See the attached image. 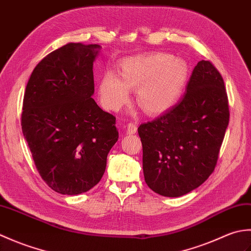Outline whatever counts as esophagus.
Instances as JSON below:
<instances>
[{"label":"esophagus","mask_w":251,"mask_h":251,"mask_svg":"<svg viewBox=\"0 0 251 251\" xmlns=\"http://www.w3.org/2000/svg\"><path fill=\"white\" fill-rule=\"evenodd\" d=\"M136 132H137L136 123H128V124H127V134L134 135Z\"/></svg>","instance_id":"obj_1"}]
</instances>
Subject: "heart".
<instances>
[{
	"mask_svg": "<svg viewBox=\"0 0 251 251\" xmlns=\"http://www.w3.org/2000/svg\"><path fill=\"white\" fill-rule=\"evenodd\" d=\"M120 68L122 79L108 71L99 82L100 101L110 111L120 110L129 89H137L138 104L149 114H162L179 100L189 75L188 65L166 52L127 58Z\"/></svg>",
	"mask_w": 251,
	"mask_h": 251,
	"instance_id": "heart-1",
	"label": "heart"
}]
</instances>
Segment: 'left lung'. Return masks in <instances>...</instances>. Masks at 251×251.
<instances>
[{
    "label": "left lung",
    "instance_id": "8db88e82",
    "mask_svg": "<svg viewBox=\"0 0 251 251\" xmlns=\"http://www.w3.org/2000/svg\"><path fill=\"white\" fill-rule=\"evenodd\" d=\"M230 119L225 82L210 61L195 66L179 102L138 127L146 183L155 193L182 196L214 173Z\"/></svg>",
    "mask_w": 251,
    "mask_h": 251
}]
</instances>
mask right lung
Masks as SVG:
<instances>
[{
  "instance_id": "1",
  "label": "right lung",
  "mask_w": 251,
  "mask_h": 251,
  "mask_svg": "<svg viewBox=\"0 0 251 251\" xmlns=\"http://www.w3.org/2000/svg\"><path fill=\"white\" fill-rule=\"evenodd\" d=\"M100 50L98 44L61 46L37 63L25 87L23 134L42 179L60 194L94 188L119 139L115 116L92 98Z\"/></svg>"
}]
</instances>
